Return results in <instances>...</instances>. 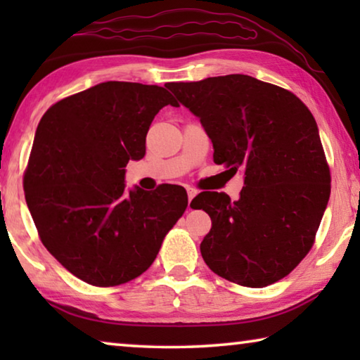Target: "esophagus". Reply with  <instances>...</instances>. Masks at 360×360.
Returning a JSON list of instances; mask_svg holds the SVG:
<instances>
[{"mask_svg": "<svg viewBox=\"0 0 360 360\" xmlns=\"http://www.w3.org/2000/svg\"><path fill=\"white\" fill-rule=\"evenodd\" d=\"M198 192L195 191L193 187H187V197H188V210H191V202H192V198L195 197V195H197Z\"/></svg>", "mask_w": 360, "mask_h": 360, "instance_id": "obj_1", "label": "esophagus"}]
</instances>
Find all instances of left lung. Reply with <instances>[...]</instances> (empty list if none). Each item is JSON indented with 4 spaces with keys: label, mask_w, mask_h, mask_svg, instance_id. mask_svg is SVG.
Wrapping results in <instances>:
<instances>
[{
    "label": "left lung",
    "mask_w": 360,
    "mask_h": 360,
    "mask_svg": "<svg viewBox=\"0 0 360 360\" xmlns=\"http://www.w3.org/2000/svg\"><path fill=\"white\" fill-rule=\"evenodd\" d=\"M165 87L200 119L214 163L245 178L238 200L224 192L192 200L212 222L200 245L206 265L246 288L288 276L311 249L330 197L313 114L294 94L246 75Z\"/></svg>",
    "instance_id": "obj_1"
}]
</instances>
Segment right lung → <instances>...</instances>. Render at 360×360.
Masks as SVG:
<instances>
[{
    "label": "right lung",
    "instance_id": "1",
    "mask_svg": "<svg viewBox=\"0 0 360 360\" xmlns=\"http://www.w3.org/2000/svg\"><path fill=\"white\" fill-rule=\"evenodd\" d=\"M158 85L108 81L58 101L42 115L23 178L42 245L82 281L108 288L144 273L187 208V193L125 187L129 160L146 154V135L163 106Z\"/></svg>",
    "mask_w": 360,
    "mask_h": 360
}]
</instances>
